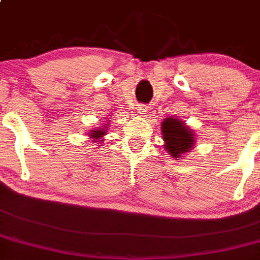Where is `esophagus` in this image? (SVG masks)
<instances>
[{"label": "esophagus", "instance_id": "34e87169", "mask_svg": "<svg viewBox=\"0 0 260 260\" xmlns=\"http://www.w3.org/2000/svg\"><path fill=\"white\" fill-rule=\"evenodd\" d=\"M147 111H149V108H147L146 105H138V108H137L138 115L145 116L147 114Z\"/></svg>", "mask_w": 260, "mask_h": 260}]
</instances>
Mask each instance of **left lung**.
<instances>
[{
  "instance_id": "left-lung-1",
  "label": "left lung",
  "mask_w": 260,
  "mask_h": 260,
  "mask_svg": "<svg viewBox=\"0 0 260 260\" xmlns=\"http://www.w3.org/2000/svg\"><path fill=\"white\" fill-rule=\"evenodd\" d=\"M161 135L164 140V147L167 151L176 157L182 159V155L187 154L195 145V135L192 129L177 118H166L161 123Z\"/></svg>"
}]
</instances>
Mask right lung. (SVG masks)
Instances as JSON below:
<instances>
[{"instance_id":"add662e5","label":"right lung","mask_w":260,"mask_h":260,"mask_svg":"<svg viewBox=\"0 0 260 260\" xmlns=\"http://www.w3.org/2000/svg\"><path fill=\"white\" fill-rule=\"evenodd\" d=\"M106 128H108L106 125L105 127H101V128L99 127V128H96V129H92L91 132H89V137L93 140L94 144L103 141V137L106 135Z\"/></svg>"}]
</instances>
